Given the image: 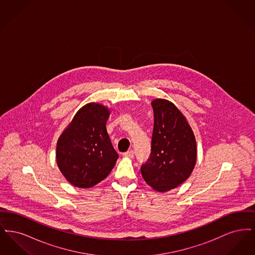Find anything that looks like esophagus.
<instances>
[{
  "mask_svg": "<svg viewBox=\"0 0 255 255\" xmlns=\"http://www.w3.org/2000/svg\"><path fill=\"white\" fill-rule=\"evenodd\" d=\"M133 155H134V152H133V150H129V151H127L126 153H124L123 154V156L124 157H126V158H133Z\"/></svg>",
  "mask_w": 255,
  "mask_h": 255,
  "instance_id": "obj_1",
  "label": "esophagus"
}]
</instances>
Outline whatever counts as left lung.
<instances>
[{"label": "left lung", "mask_w": 255, "mask_h": 255, "mask_svg": "<svg viewBox=\"0 0 255 255\" xmlns=\"http://www.w3.org/2000/svg\"><path fill=\"white\" fill-rule=\"evenodd\" d=\"M154 129L150 158L141 165L146 183L158 192H167L185 182L194 169L197 145L186 118L167 99L152 102Z\"/></svg>", "instance_id": "1"}]
</instances>
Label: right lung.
I'll return each mask as SVG.
<instances>
[{
  "label": "right lung",
  "instance_id": "right-lung-1",
  "mask_svg": "<svg viewBox=\"0 0 255 255\" xmlns=\"http://www.w3.org/2000/svg\"><path fill=\"white\" fill-rule=\"evenodd\" d=\"M110 113L103 104H86L57 140L58 168L76 187L90 188L103 181L119 158L106 129Z\"/></svg>",
  "mask_w": 255,
  "mask_h": 255
}]
</instances>
